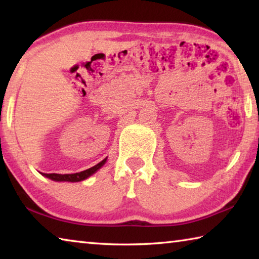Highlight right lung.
<instances>
[{
  "mask_svg": "<svg viewBox=\"0 0 259 259\" xmlns=\"http://www.w3.org/2000/svg\"><path fill=\"white\" fill-rule=\"evenodd\" d=\"M106 162V159H104L103 161H100L98 164H96L91 168L84 170V171L81 172H76V174H65V175H60V174H43V176L48 177L49 179H52V181L56 182H81L84 181L88 177H90L91 175H94L98 169L102 168V166L105 164Z\"/></svg>",
  "mask_w": 259,
  "mask_h": 259,
  "instance_id": "obj_1",
  "label": "right lung"
}]
</instances>
